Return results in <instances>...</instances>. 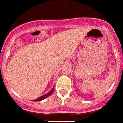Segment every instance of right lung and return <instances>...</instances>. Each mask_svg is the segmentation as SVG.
I'll list each match as a JSON object with an SVG mask.
<instances>
[{"label":"right lung","mask_w":123,"mask_h":123,"mask_svg":"<svg viewBox=\"0 0 123 123\" xmlns=\"http://www.w3.org/2000/svg\"><path fill=\"white\" fill-rule=\"evenodd\" d=\"M54 87L52 88V89L51 90V91H50L49 92L47 93V94H45V95H42V96L40 97L36 98V99L33 100V101H34V102H36V101H41V100H44V99H45V98H47L48 97H49L50 95L52 94V92H54Z\"/></svg>","instance_id":"1"}]
</instances>
